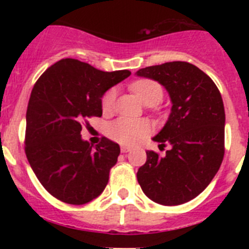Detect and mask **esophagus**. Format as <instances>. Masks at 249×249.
Wrapping results in <instances>:
<instances>
[{
  "label": "esophagus",
  "instance_id": "1",
  "mask_svg": "<svg viewBox=\"0 0 249 249\" xmlns=\"http://www.w3.org/2000/svg\"><path fill=\"white\" fill-rule=\"evenodd\" d=\"M131 149V147L128 146H121V151H122V153H127V152Z\"/></svg>",
  "mask_w": 249,
  "mask_h": 249
}]
</instances>
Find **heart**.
Segmentation results:
<instances>
[{
	"label": "heart",
	"instance_id": "obj_1",
	"mask_svg": "<svg viewBox=\"0 0 249 249\" xmlns=\"http://www.w3.org/2000/svg\"><path fill=\"white\" fill-rule=\"evenodd\" d=\"M131 89L137 96L138 100L143 105L160 103L163 98V89L160 83L152 80H140L131 85ZM117 97L116 89H111L103 94L101 106L103 112L108 113L113 109L114 102ZM151 132V124L146 120H132V118L121 117L112 121L107 126V135L112 140L123 144H133L141 138L146 137Z\"/></svg>",
	"mask_w": 249,
	"mask_h": 249
}]
</instances>
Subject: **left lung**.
<instances>
[{"instance_id":"left-lung-1","label":"left lung","mask_w":249,"mask_h":249,"mask_svg":"<svg viewBox=\"0 0 249 249\" xmlns=\"http://www.w3.org/2000/svg\"><path fill=\"white\" fill-rule=\"evenodd\" d=\"M136 74L160 83L172 101L168 121L153 137L172 148L164 157L146 152L138 183L156 203H186L206 190L223 160L226 114L219 89L198 67L181 61L141 68Z\"/></svg>"}]
</instances>
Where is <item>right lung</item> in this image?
I'll return each instance as SVG.
<instances>
[{
	"mask_svg": "<svg viewBox=\"0 0 249 249\" xmlns=\"http://www.w3.org/2000/svg\"><path fill=\"white\" fill-rule=\"evenodd\" d=\"M131 74L103 72L78 59L48 67L31 92L26 113L25 152L50 195L68 204H85L103 192L120 146L103 137L92 147L81 137L82 123L102 116V96Z\"/></svg>",
	"mask_w": 249,
	"mask_h": 249,
	"instance_id": "1",
	"label": "right lung"
}]
</instances>
